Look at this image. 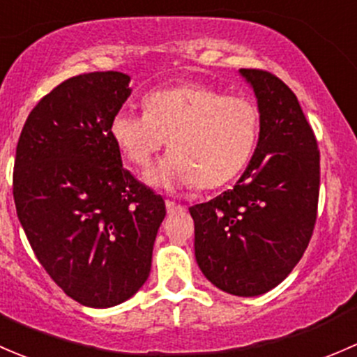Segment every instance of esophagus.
I'll return each instance as SVG.
<instances>
[{
	"label": "esophagus",
	"instance_id": "esophagus-1",
	"mask_svg": "<svg viewBox=\"0 0 357 357\" xmlns=\"http://www.w3.org/2000/svg\"><path fill=\"white\" fill-rule=\"evenodd\" d=\"M167 211L170 213V215H175V213H182V211H185V206H182V204L175 203V201L167 199Z\"/></svg>",
	"mask_w": 357,
	"mask_h": 357
}]
</instances>
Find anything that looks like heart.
Returning <instances> with one entry per match:
<instances>
[{
    "label": "heart",
    "instance_id": "b5f03b06",
    "mask_svg": "<svg viewBox=\"0 0 357 357\" xmlns=\"http://www.w3.org/2000/svg\"><path fill=\"white\" fill-rule=\"evenodd\" d=\"M258 106L242 94L182 84L144 99V113L120 108L109 135L125 160L148 168L168 139L170 154L151 172L158 185H223L242 170L258 137Z\"/></svg>",
    "mask_w": 357,
    "mask_h": 357
}]
</instances>
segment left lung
Segmentation results:
<instances>
[{
    "mask_svg": "<svg viewBox=\"0 0 357 357\" xmlns=\"http://www.w3.org/2000/svg\"><path fill=\"white\" fill-rule=\"evenodd\" d=\"M259 108V141L234 189L190 206L204 277L252 297L277 287L303 258L319 196V149L296 94L277 75L242 68Z\"/></svg>",
    "mask_w": 357,
    "mask_h": 357,
    "instance_id": "obj_1",
    "label": "left lung"
}]
</instances>
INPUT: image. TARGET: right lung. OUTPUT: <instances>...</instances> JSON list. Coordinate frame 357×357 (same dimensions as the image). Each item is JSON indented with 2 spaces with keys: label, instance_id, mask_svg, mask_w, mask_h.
<instances>
[{
  "label": "right lung",
  "instance_id": "right-lung-1",
  "mask_svg": "<svg viewBox=\"0 0 357 357\" xmlns=\"http://www.w3.org/2000/svg\"><path fill=\"white\" fill-rule=\"evenodd\" d=\"M130 77H70L27 116L17 144L13 199L36 258L68 297L112 307L142 287L167 209L122 167L109 122Z\"/></svg>",
  "mask_w": 357,
  "mask_h": 357
}]
</instances>
